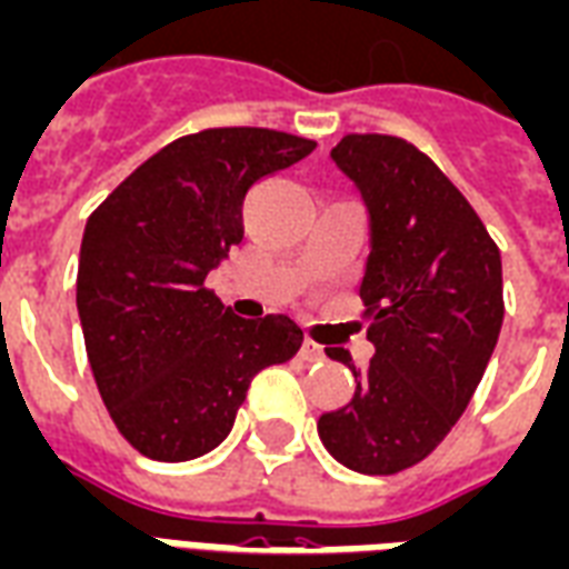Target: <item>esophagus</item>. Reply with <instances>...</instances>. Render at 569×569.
Returning a JSON list of instances; mask_svg holds the SVG:
<instances>
[{"label":"esophagus","instance_id":"obj_1","mask_svg":"<svg viewBox=\"0 0 569 569\" xmlns=\"http://www.w3.org/2000/svg\"><path fill=\"white\" fill-rule=\"evenodd\" d=\"M300 357L306 362H320V360H323V348H320L318 341L306 339V341H302V348H300Z\"/></svg>","mask_w":569,"mask_h":569}]
</instances>
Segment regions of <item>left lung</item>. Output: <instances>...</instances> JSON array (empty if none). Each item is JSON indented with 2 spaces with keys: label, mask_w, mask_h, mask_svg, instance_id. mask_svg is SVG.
<instances>
[{
  "label": "left lung",
  "mask_w": 569,
  "mask_h": 569,
  "mask_svg": "<svg viewBox=\"0 0 569 569\" xmlns=\"http://www.w3.org/2000/svg\"><path fill=\"white\" fill-rule=\"evenodd\" d=\"M330 158L369 212L360 297L375 357L360 371L348 350L327 348L357 387L320 413L318 435L350 471L399 473L447 438L489 366L503 320L501 251L408 140L345 134Z\"/></svg>",
  "instance_id": "obj_1"
}]
</instances>
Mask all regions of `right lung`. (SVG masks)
I'll use <instances>...</instances> for the list:
<instances>
[{"label":"right lung","mask_w":569,"mask_h":569,"mask_svg":"<svg viewBox=\"0 0 569 569\" xmlns=\"http://www.w3.org/2000/svg\"><path fill=\"white\" fill-rule=\"evenodd\" d=\"M311 149L269 128H207L158 149L89 216L77 267L87 357L110 420L149 459L216 450L251 378L300 350L288 315L237 318L203 279L242 242L249 188Z\"/></svg>","instance_id":"right-lung-1"}]
</instances>
